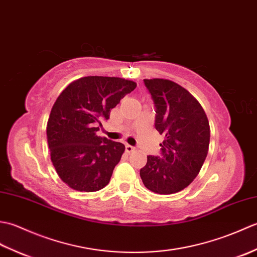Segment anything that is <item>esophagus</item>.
I'll return each instance as SVG.
<instances>
[{
  "label": "esophagus",
  "instance_id": "obj_1",
  "mask_svg": "<svg viewBox=\"0 0 257 257\" xmlns=\"http://www.w3.org/2000/svg\"><path fill=\"white\" fill-rule=\"evenodd\" d=\"M125 151H127L128 154H132V152L135 151V148H134L133 146H130V145H125Z\"/></svg>",
  "mask_w": 257,
  "mask_h": 257
}]
</instances>
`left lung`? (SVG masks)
I'll list each match as a JSON object with an SVG mask.
<instances>
[{
  "instance_id": "8db88e82",
  "label": "left lung",
  "mask_w": 257,
  "mask_h": 257,
  "mask_svg": "<svg viewBox=\"0 0 257 257\" xmlns=\"http://www.w3.org/2000/svg\"><path fill=\"white\" fill-rule=\"evenodd\" d=\"M156 106V129L165 136L161 157H147L140 170L145 187L158 194L185 189L198 176L209 151L210 124L193 95L172 80L144 79Z\"/></svg>"
}]
</instances>
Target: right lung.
Here are the masks:
<instances>
[{
    "mask_svg": "<svg viewBox=\"0 0 257 257\" xmlns=\"http://www.w3.org/2000/svg\"><path fill=\"white\" fill-rule=\"evenodd\" d=\"M136 86L120 77L87 76L57 97L47 121V143L53 166L69 188L95 192L110 181L124 146L98 137L97 125Z\"/></svg>",
    "mask_w": 257,
    "mask_h": 257,
    "instance_id": "add662e5",
    "label": "right lung"
}]
</instances>
